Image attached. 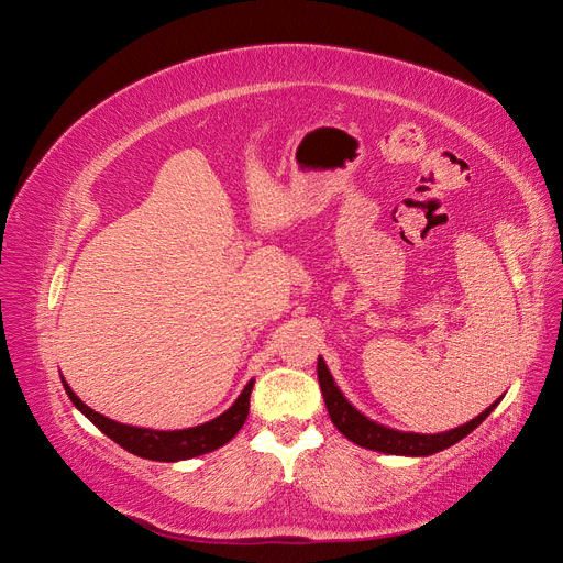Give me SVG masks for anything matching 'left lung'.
Wrapping results in <instances>:
<instances>
[{
  "label": "left lung",
  "mask_w": 563,
  "mask_h": 563,
  "mask_svg": "<svg viewBox=\"0 0 563 563\" xmlns=\"http://www.w3.org/2000/svg\"><path fill=\"white\" fill-rule=\"evenodd\" d=\"M317 376H319L323 404H327L329 418L338 428V432L345 434L356 446H364V449L387 453V455L424 457V455L444 451L479 428V424L490 416L493 408H496L503 399V397L496 399L486 408V411L467 420L465 424H457V428H453V430L437 432V434H418V432H401L395 428H387V424L371 420L360 411V408H354L350 404V399L343 395V389H340L338 383L333 380L327 362H323V356H319L317 360Z\"/></svg>",
  "instance_id": "obj_1"
}]
</instances>
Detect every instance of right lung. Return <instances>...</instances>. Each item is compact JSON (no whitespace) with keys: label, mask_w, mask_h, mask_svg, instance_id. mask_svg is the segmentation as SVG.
Returning a JSON list of instances; mask_svg holds the SVG:
<instances>
[{"label":"right lung","mask_w":563,"mask_h":563,"mask_svg":"<svg viewBox=\"0 0 563 563\" xmlns=\"http://www.w3.org/2000/svg\"><path fill=\"white\" fill-rule=\"evenodd\" d=\"M60 380L67 397H70V401L77 406V411L87 416L100 432L114 441V444H119L139 457L159 460V463H178V460H190L225 446L228 441L242 430V424L249 418V399L255 383L251 378L242 389V395L234 399V404L228 408V411L209 422H201V424H195V428H185V430H152V428H135V424L117 422L103 413L93 411V408H89L75 395L73 387L67 385L63 376Z\"/></svg>","instance_id":"right-lung-1"}]
</instances>
